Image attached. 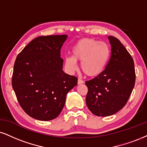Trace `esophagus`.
Returning <instances> with one entry per match:
<instances>
[{
  "instance_id": "34e87169",
  "label": "esophagus",
  "mask_w": 147,
  "mask_h": 147,
  "mask_svg": "<svg viewBox=\"0 0 147 147\" xmlns=\"http://www.w3.org/2000/svg\"><path fill=\"white\" fill-rule=\"evenodd\" d=\"M83 83H84V81H83L82 79L78 78V84H83Z\"/></svg>"
}]
</instances>
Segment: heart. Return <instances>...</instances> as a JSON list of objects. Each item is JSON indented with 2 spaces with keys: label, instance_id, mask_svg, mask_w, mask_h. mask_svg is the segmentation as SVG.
Returning a JSON list of instances; mask_svg holds the SVG:
<instances>
[{
  "label": "heart",
  "instance_id": "b5f03b06",
  "mask_svg": "<svg viewBox=\"0 0 147 147\" xmlns=\"http://www.w3.org/2000/svg\"><path fill=\"white\" fill-rule=\"evenodd\" d=\"M111 50L105 42L84 38L72 48V57L65 59V65L71 71L77 69L76 61H81L82 71L88 76H98L105 69L109 61Z\"/></svg>",
  "mask_w": 147,
  "mask_h": 147
}]
</instances>
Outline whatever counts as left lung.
<instances>
[{"label": "left lung", "mask_w": 147, "mask_h": 147, "mask_svg": "<svg viewBox=\"0 0 147 147\" xmlns=\"http://www.w3.org/2000/svg\"><path fill=\"white\" fill-rule=\"evenodd\" d=\"M111 55L102 73L86 81V103L92 113L108 117L117 113L127 102L135 85L134 60L121 41L108 37Z\"/></svg>", "instance_id": "8db88e82"}]
</instances>
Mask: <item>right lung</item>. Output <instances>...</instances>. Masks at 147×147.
<instances>
[{
	"label": "right lung",
	"instance_id": "1",
	"mask_svg": "<svg viewBox=\"0 0 147 147\" xmlns=\"http://www.w3.org/2000/svg\"><path fill=\"white\" fill-rule=\"evenodd\" d=\"M67 35L38 37L18 54L12 87L22 108L39 121L57 118L78 78L63 71L61 50Z\"/></svg>",
	"mask_w": 147,
	"mask_h": 147
}]
</instances>
